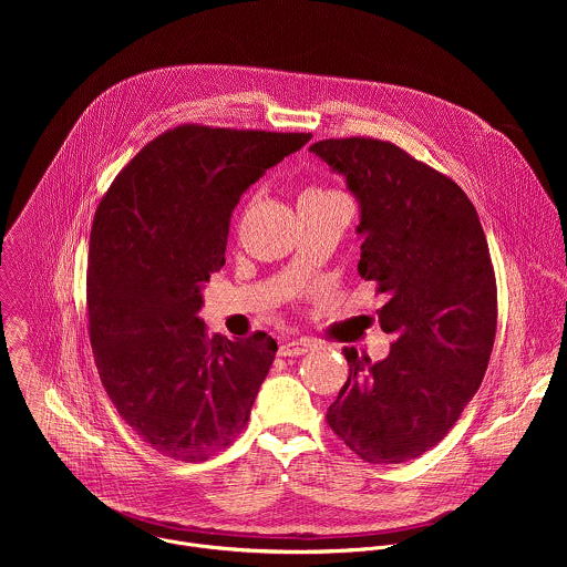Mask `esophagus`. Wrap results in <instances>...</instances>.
I'll return each mask as SVG.
<instances>
[{
	"label": "esophagus",
	"instance_id": "34e87169",
	"mask_svg": "<svg viewBox=\"0 0 567 567\" xmlns=\"http://www.w3.org/2000/svg\"><path fill=\"white\" fill-rule=\"evenodd\" d=\"M312 349V344L308 340H290V342H284L279 347V355L284 358H297V355H303Z\"/></svg>",
	"mask_w": 567,
	"mask_h": 567
}]
</instances>
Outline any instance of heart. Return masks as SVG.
<instances>
[{
  "instance_id": "1",
  "label": "heart",
  "mask_w": 567,
  "mask_h": 567,
  "mask_svg": "<svg viewBox=\"0 0 567 567\" xmlns=\"http://www.w3.org/2000/svg\"><path fill=\"white\" fill-rule=\"evenodd\" d=\"M324 194H338V192L327 189V187H312V189H308L303 196H324Z\"/></svg>"
}]
</instances>
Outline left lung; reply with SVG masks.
Instances as JSON below:
<instances>
[{"label": "left lung", "instance_id": "left-lung-1", "mask_svg": "<svg viewBox=\"0 0 567 567\" xmlns=\"http://www.w3.org/2000/svg\"><path fill=\"white\" fill-rule=\"evenodd\" d=\"M347 176L362 218L358 270L386 303L391 353L344 347L349 378L327 425L362 461L395 465L432 450L483 384L497 327V286L474 203L443 172L375 137L310 146Z\"/></svg>", "mask_w": 567, "mask_h": 567}]
</instances>
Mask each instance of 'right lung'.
Segmentation results:
<instances>
[{
  "label": "right lung",
  "mask_w": 567,
  "mask_h": 567,
  "mask_svg": "<svg viewBox=\"0 0 567 567\" xmlns=\"http://www.w3.org/2000/svg\"><path fill=\"white\" fill-rule=\"evenodd\" d=\"M310 133L181 124L146 144L91 225L86 319L109 400L174 461H207L246 427L275 360L266 331L209 338L200 286L225 266L236 205Z\"/></svg>",
  "instance_id": "obj_1"
}]
</instances>
